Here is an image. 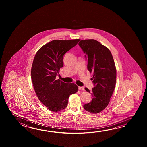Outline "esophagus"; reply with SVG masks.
Segmentation results:
<instances>
[{
	"instance_id": "obj_1",
	"label": "esophagus",
	"mask_w": 147,
	"mask_h": 147,
	"mask_svg": "<svg viewBox=\"0 0 147 147\" xmlns=\"http://www.w3.org/2000/svg\"><path fill=\"white\" fill-rule=\"evenodd\" d=\"M78 89L79 90H84V87H78Z\"/></svg>"
}]
</instances>
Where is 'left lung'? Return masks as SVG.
Here are the masks:
<instances>
[{
    "label": "left lung",
    "instance_id": "8db88e82",
    "mask_svg": "<svg viewBox=\"0 0 147 147\" xmlns=\"http://www.w3.org/2000/svg\"><path fill=\"white\" fill-rule=\"evenodd\" d=\"M78 45L85 54L88 71L93 74V97L90 102L84 105V109L91 113H98L105 109L113 95L116 83V66L112 54L107 47L94 39L81 40Z\"/></svg>",
    "mask_w": 147,
    "mask_h": 147
}]
</instances>
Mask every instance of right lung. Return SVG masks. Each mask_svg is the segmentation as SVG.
Segmentation results:
<instances>
[{
    "label": "right lung",
    "instance_id": "obj_1",
    "mask_svg": "<svg viewBox=\"0 0 147 147\" xmlns=\"http://www.w3.org/2000/svg\"><path fill=\"white\" fill-rule=\"evenodd\" d=\"M80 39L54 40L44 45L34 56L31 67V80L39 100L47 108L58 112L66 108L69 96L78 91L74 83L57 79L63 66V56Z\"/></svg>",
    "mask_w": 147,
    "mask_h": 147
}]
</instances>
